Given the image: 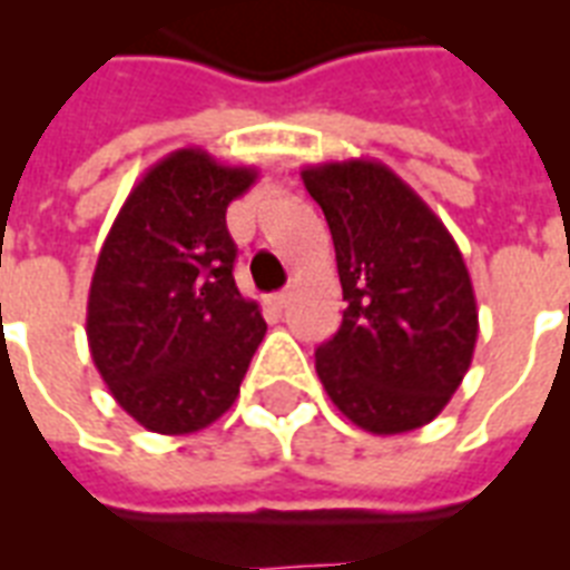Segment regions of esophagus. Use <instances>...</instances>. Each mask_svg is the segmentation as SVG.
<instances>
[{
    "instance_id": "obj_1",
    "label": "esophagus",
    "mask_w": 570,
    "mask_h": 570,
    "mask_svg": "<svg viewBox=\"0 0 570 570\" xmlns=\"http://www.w3.org/2000/svg\"><path fill=\"white\" fill-rule=\"evenodd\" d=\"M268 304H272L275 311H284L286 304H289V293H286V289H281V293H272L268 295Z\"/></svg>"
}]
</instances>
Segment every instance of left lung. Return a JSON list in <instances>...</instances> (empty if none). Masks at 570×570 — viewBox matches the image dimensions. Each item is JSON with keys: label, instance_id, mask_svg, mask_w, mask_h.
I'll return each mask as SVG.
<instances>
[{"label": "left lung", "instance_id": "8db88e82", "mask_svg": "<svg viewBox=\"0 0 570 570\" xmlns=\"http://www.w3.org/2000/svg\"><path fill=\"white\" fill-rule=\"evenodd\" d=\"M337 250L343 322L316 348L331 402L373 434L432 423L468 375L479 311L459 245L402 177L375 159L307 165Z\"/></svg>", "mask_w": 570, "mask_h": 570}]
</instances>
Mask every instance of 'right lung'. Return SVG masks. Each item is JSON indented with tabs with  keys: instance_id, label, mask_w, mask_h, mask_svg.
I'll list each match as a JSON object with an SVG mask.
<instances>
[{
	"instance_id": "obj_1",
	"label": "right lung",
	"mask_w": 570,
	"mask_h": 570,
	"mask_svg": "<svg viewBox=\"0 0 570 570\" xmlns=\"http://www.w3.org/2000/svg\"><path fill=\"white\" fill-rule=\"evenodd\" d=\"M257 168L222 165L183 147L132 186L102 242L88 293V348L111 396L159 434L215 423L239 384L266 322L233 281L227 206Z\"/></svg>"
}]
</instances>
